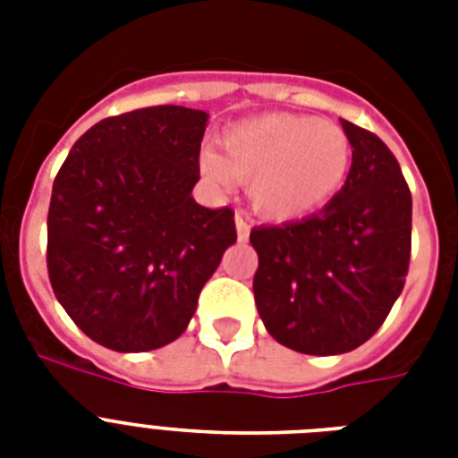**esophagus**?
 I'll use <instances>...</instances> for the list:
<instances>
[{
  "label": "esophagus",
  "instance_id": "34e87169",
  "mask_svg": "<svg viewBox=\"0 0 458 458\" xmlns=\"http://www.w3.org/2000/svg\"><path fill=\"white\" fill-rule=\"evenodd\" d=\"M235 225H237V240H240V242H244V240L250 237V230H251L250 221H247L242 214H237L235 216Z\"/></svg>",
  "mask_w": 458,
  "mask_h": 458
}]
</instances>
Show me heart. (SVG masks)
I'll list each match as a JSON object with an SVG mask.
<instances>
[{"label":"heart","mask_w":458,"mask_h":458,"mask_svg":"<svg viewBox=\"0 0 458 458\" xmlns=\"http://www.w3.org/2000/svg\"><path fill=\"white\" fill-rule=\"evenodd\" d=\"M221 152L201 154V171L216 182L251 180L259 214L278 221L318 211L340 192L352 165L347 132L330 121L264 114L230 125Z\"/></svg>","instance_id":"1"}]
</instances>
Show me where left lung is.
<instances>
[{
	"label": "left lung",
	"mask_w": 458,
	"mask_h": 458,
	"mask_svg": "<svg viewBox=\"0 0 458 458\" xmlns=\"http://www.w3.org/2000/svg\"><path fill=\"white\" fill-rule=\"evenodd\" d=\"M352 142L344 185L318 214L250 235L254 300L266 330L301 354L361 347L404 290L411 192L383 140L342 121Z\"/></svg>",
	"instance_id": "8db88e82"
}]
</instances>
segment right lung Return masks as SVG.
Masks as SVG:
<instances>
[{
    "label": "right lung",
    "mask_w": 458,
    "mask_h": 458,
    "mask_svg": "<svg viewBox=\"0 0 458 458\" xmlns=\"http://www.w3.org/2000/svg\"><path fill=\"white\" fill-rule=\"evenodd\" d=\"M208 114L147 106L92 125L56 173L47 271L89 340L149 352L178 340L237 242L235 211L192 199Z\"/></svg>",
    "instance_id": "right-lung-1"
}]
</instances>
